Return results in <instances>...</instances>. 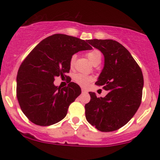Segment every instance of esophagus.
Here are the masks:
<instances>
[{
	"instance_id": "obj_1",
	"label": "esophagus",
	"mask_w": 160,
	"mask_h": 160,
	"mask_svg": "<svg viewBox=\"0 0 160 160\" xmlns=\"http://www.w3.org/2000/svg\"><path fill=\"white\" fill-rule=\"evenodd\" d=\"M81 91H82V92H86V90L85 89H83V88H82Z\"/></svg>"
}]
</instances>
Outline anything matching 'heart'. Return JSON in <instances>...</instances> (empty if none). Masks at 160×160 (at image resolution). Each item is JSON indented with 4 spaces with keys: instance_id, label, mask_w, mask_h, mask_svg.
Returning a JSON list of instances; mask_svg holds the SVG:
<instances>
[{
    "instance_id": "b5f03b06",
    "label": "heart",
    "mask_w": 160,
    "mask_h": 160,
    "mask_svg": "<svg viewBox=\"0 0 160 160\" xmlns=\"http://www.w3.org/2000/svg\"><path fill=\"white\" fill-rule=\"evenodd\" d=\"M86 56H87V58H89V60L92 65H94V64L99 61L101 62V59H102V54H101V52L98 49H93V50L90 51V52H89L86 54ZM75 59H76V56L75 55L71 56V60H70V65L71 67L74 66ZM74 80L75 82H77L80 86L84 87V86H87L92 80V78L87 74H77L74 75Z\"/></svg>"
}]
</instances>
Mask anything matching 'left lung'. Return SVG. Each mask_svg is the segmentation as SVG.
Listing matches in <instances>:
<instances>
[{
    "mask_svg": "<svg viewBox=\"0 0 160 160\" xmlns=\"http://www.w3.org/2000/svg\"><path fill=\"white\" fill-rule=\"evenodd\" d=\"M102 52L104 68L95 84L108 93L98 98L89 92L90 102L85 105L86 120L101 132H113L131 120L141 104L144 78L131 53L113 40H88Z\"/></svg>",
    "mask_w": 160,
    "mask_h": 160,
    "instance_id": "obj_1",
    "label": "left lung"
}]
</instances>
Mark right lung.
<instances>
[{
	"label": "right lung",
	"instance_id": "obj_1",
	"mask_svg": "<svg viewBox=\"0 0 160 160\" xmlns=\"http://www.w3.org/2000/svg\"><path fill=\"white\" fill-rule=\"evenodd\" d=\"M86 42L53 34L40 41L20 65L16 96L24 114L33 123L47 126L63 120L70 104L80 95L81 89L75 82L62 88L53 82L56 77H67L73 55L92 49Z\"/></svg>",
	"mask_w": 160,
	"mask_h": 160
}]
</instances>
